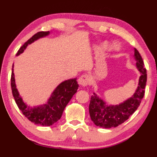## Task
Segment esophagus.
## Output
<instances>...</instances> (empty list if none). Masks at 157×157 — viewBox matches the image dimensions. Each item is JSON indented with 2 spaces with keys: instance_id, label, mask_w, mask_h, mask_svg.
I'll use <instances>...</instances> for the list:
<instances>
[{
  "instance_id": "esophagus-1",
  "label": "esophagus",
  "mask_w": 157,
  "mask_h": 157,
  "mask_svg": "<svg viewBox=\"0 0 157 157\" xmlns=\"http://www.w3.org/2000/svg\"><path fill=\"white\" fill-rule=\"evenodd\" d=\"M89 76L87 75H82L80 78H78V83L79 84L82 86H86L89 84Z\"/></svg>"
}]
</instances>
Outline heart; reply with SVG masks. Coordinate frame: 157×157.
<instances>
[{"mask_svg": "<svg viewBox=\"0 0 157 157\" xmlns=\"http://www.w3.org/2000/svg\"><path fill=\"white\" fill-rule=\"evenodd\" d=\"M104 46H106V47H107V46H109V45H108V44H107V43H105V44H104Z\"/></svg>", "mask_w": 157, "mask_h": 157, "instance_id": "heart-1", "label": "heart"}]
</instances>
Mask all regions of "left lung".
Here are the masks:
<instances>
[{"label":"left lung","instance_id":"8db88e82","mask_svg":"<svg viewBox=\"0 0 157 157\" xmlns=\"http://www.w3.org/2000/svg\"><path fill=\"white\" fill-rule=\"evenodd\" d=\"M134 57L136 60V67L141 76L138 86L130 98L119 104H108L96 93L91 97L89 104V113L91 121L97 126L106 128L117 127L124 123L135 112L140 105L144 96V89L147 83V70L142 58L139 51L134 48Z\"/></svg>","mask_w":157,"mask_h":157}]
</instances>
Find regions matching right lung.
Listing matches in <instances>:
<instances>
[{"instance_id": "obj_1", "label": "right lung", "mask_w": 157, "mask_h": 157, "mask_svg": "<svg viewBox=\"0 0 157 157\" xmlns=\"http://www.w3.org/2000/svg\"><path fill=\"white\" fill-rule=\"evenodd\" d=\"M49 34L50 31H40L36 33L21 47L16 53L17 56L23 53L29 45L39 38L46 37ZM13 66V65L11 74V89L13 96L19 109L29 121L35 124L44 126L53 125L61 119L64 109L67 106L73 96L77 92L78 89V82L76 81L77 78H71L61 82L53 90L50 97L45 104L31 106L24 102L17 89L15 82Z\"/></svg>"}]
</instances>
